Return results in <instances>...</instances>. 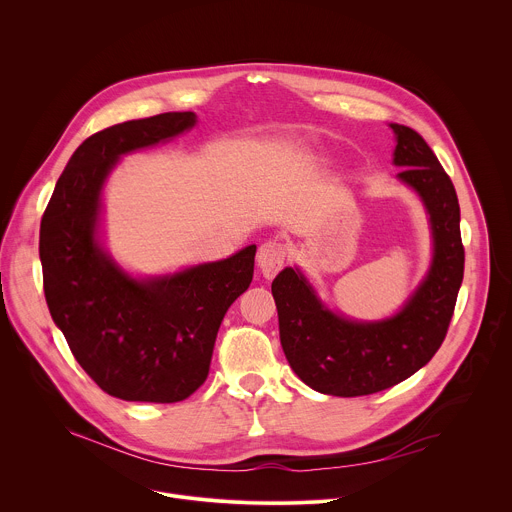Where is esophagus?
Instances as JSON below:
<instances>
[{"label": "esophagus", "mask_w": 512, "mask_h": 512, "mask_svg": "<svg viewBox=\"0 0 512 512\" xmlns=\"http://www.w3.org/2000/svg\"><path fill=\"white\" fill-rule=\"evenodd\" d=\"M285 259H287V245L279 239H271V241H265L261 247H259V253H257V265L261 269V273L271 279L275 277L283 265H285Z\"/></svg>", "instance_id": "1"}]
</instances>
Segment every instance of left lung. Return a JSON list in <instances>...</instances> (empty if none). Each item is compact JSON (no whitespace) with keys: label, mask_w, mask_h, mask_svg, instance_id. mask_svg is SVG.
<instances>
[{"label":"left lung","mask_w":512,"mask_h":512,"mask_svg":"<svg viewBox=\"0 0 512 512\" xmlns=\"http://www.w3.org/2000/svg\"><path fill=\"white\" fill-rule=\"evenodd\" d=\"M399 178L425 202L433 231V263L405 308L391 320L358 324L326 310L304 275L285 267L271 283L279 338L294 373L314 391L362 397L385 391L440 350L464 277V245L456 188L427 141L391 123Z\"/></svg>","instance_id":"8db88e82"}]
</instances>
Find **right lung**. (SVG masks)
<instances>
[{
	"label": "right lung",
	"instance_id": "1",
	"mask_svg": "<svg viewBox=\"0 0 512 512\" xmlns=\"http://www.w3.org/2000/svg\"><path fill=\"white\" fill-rule=\"evenodd\" d=\"M196 123L192 111L117 123L87 137L60 174L40 223L44 296L83 371L123 401L176 403L208 377L214 340L253 279L255 245L176 275L137 281L97 245L99 196L121 154Z\"/></svg>",
	"mask_w": 512,
	"mask_h": 512
}]
</instances>
